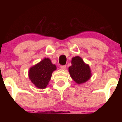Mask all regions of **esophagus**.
<instances>
[{"label":"esophagus","instance_id":"1","mask_svg":"<svg viewBox=\"0 0 122 122\" xmlns=\"http://www.w3.org/2000/svg\"><path fill=\"white\" fill-rule=\"evenodd\" d=\"M61 69L64 70V69H66V65H64V66H61Z\"/></svg>","mask_w":122,"mask_h":122}]
</instances>
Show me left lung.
<instances>
[{"label":"left lung","instance_id":"8db88e82","mask_svg":"<svg viewBox=\"0 0 122 122\" xmlns=\"http://www.w3.org/2000/svg\"><path fill=\"white\" fill-rule=\"evenodd\" d=\"M69 71L71 78L78 84L85 83L91 77L89 66L85 64L83 59L78 56L72 58Z\"/></svg>","mask_w":122,"mask_h":122}]
</instances>
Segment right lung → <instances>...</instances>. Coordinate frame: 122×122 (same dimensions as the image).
<instances>
[{"mask_svg": "<svg viewBox=\"0 0 122 122\" xmlns=\"http://www.w3.org/2000/svg\"><path fill=\"white\" fill-rule=\"evenodd\" d=\"M49 58H45L38 64L30 68L29 77L31 82L39 89H44L50 81L53 71L56 70Z\"/></svg>", "mask_w": 122, "mask_h": 122, "instance_id": "add662e5", "label": "right lung"}]
</instances>
